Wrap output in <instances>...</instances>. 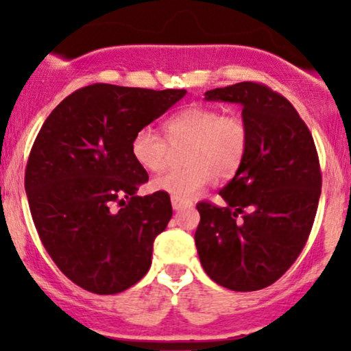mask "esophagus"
Instances as JSON below:
<instances>
[{
	"mask_svg": "<svg viewBox=\"0 0 351 351\" xmlns=\"http://www.w3.org/2000/svg\"><path fill=\"white\" fill-rule=\"evenodd\" d=\"M186 204H189L188 201H183V199H180V198H175V196H171V206H173V209H176V211H178L180 208L186 206Z\"/></svg>",
	"mask_w": 351,
	"mask_h": 351,
	"instance_id": "esophagus-1",
	"label": "esophagus"
}]
</instances>
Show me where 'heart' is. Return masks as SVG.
<instances>
[{"label": "heart", "mask_w": 351, "mask_h": 351, "mask_svg": "<svg viewBox=\"0 0 351 351\" xmlns=\"http://www.w3.org/2000/svg\"><path fill=\"white\" fill-rule=\"evenodd\" d=\"M163 135L142 128L134 135L130 152L145 171L167 167L170 147L186 143L183 168H175L153 180L156 191L180 199H191L209 186L216 176L229 178L239 170L249 148L247 125L239 115H223L217 108L191 106L163 123Z\"/></svg>", "instance_id": "b5f03b06"}]
</instances>
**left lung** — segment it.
I'll return each mask as SVG.
<instances>
[{"label": "left lung", "instance_id": "1", "mask_svg": "<svg viewBox=\"0 0 351 351\" xmlns=\"http://www.w3.org/2000/svg\"><path fill=\"white\" fill-rule=\"evenodd\" d=\"M204 99L243 106L249 148L219 191L224 206L196 204V249L216 284L259 291L280 279L307 243L322 193L317 148L292 104L264 84L213 88Z\"/></svg>", "mask_w": 351, "mask_h": 351}]
</instances>
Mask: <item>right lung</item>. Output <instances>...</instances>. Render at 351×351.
Here are the masks:
<instances>
[{
    "instance_id": "obj_1",
    "label": "right lung",
    "mask_w": 351,
    "mask_h": 351,
    "mask_svg": "<svg viewBox=\"0 0 351 351\" xmlns=\"http://www.w3.org/2000/svg\"><path fill=\"white\" fill-rule=\"evenodd\" d=\"M184 94L92 84L72 92L43 123L24 188L43 245L79 287L112 295L150 269L153 241L173 209L168 193L136 196L148 173L130 143Z\"/></svg>"
}]
</instances>
